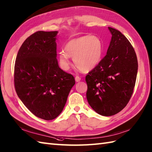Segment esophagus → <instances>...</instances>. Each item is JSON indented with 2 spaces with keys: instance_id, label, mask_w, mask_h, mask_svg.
I'll use <instances>...</instances> for the list:
<instances>
[{
  "instance_id": "34e87169",
  "label": "esophagus",
  "mask_w": 152,
  "mask_h": 152,
  "mask_svg": "<svg viewBox=\"0 0 152 152\" xmlns=\"http://www.w3.org/2000/svg\"><path fill=\"white\" fill-rule=\"evenodd\" d=\"M75 80H76V82H80V81L81 80L80 77V76H76L75 77Z\"/></svg>"
}]
</instances>
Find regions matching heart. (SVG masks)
<instances>
[{"mask_svg":"<svg viewBox=\"0 0 152 152\" xmlns=\"http://www.w3.org/2000/svg\"><path fill=\"white\" fill-rule=\"evenodd\" d=\"M65 50L58 53L59 61L63 69H69L70 58H73L77 69L82 72H88L100 62L103 44L98 37L88 35L69 41L65 46Z\"/></svg>","mask_w":152,"mask_h":152,"instance_id":"obj_1","label":"heart"}]
</instances>
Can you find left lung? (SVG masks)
<instances>
[{
	"label": "left lung",
	"mask_w": 152,
	"mask_h": 152,
	"mask_svg": "<svg viewBox=\"0 0 152 152\" xmlns=\"http://www.w3.org/2000/svg\"><path fill=\"white\" fill-rule=\"evenodd\" d=\"M112 35L107 54L86 77L87 99L97 113L112 116L128 104L135 87L138 61L132 44L121 31Z\"/></svg>",
	"instance_id": "8db88e82"
}]
</instances>
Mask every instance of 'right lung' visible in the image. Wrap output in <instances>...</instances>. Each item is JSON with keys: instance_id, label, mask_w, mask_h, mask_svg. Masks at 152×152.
Listing matches in <instances>:
<instances>
[{"instance_id": "1", "label": "right lung", "mask_w": 152, "mask_h": 152, "mask_svg": "<svg viewBox=\"0 0 152 152\" xmlns=\"http://www.w3.org/2000/svg\"><path fill=\"white\" fill-rule=\"evenodd\" d=\"M57 31H38L24 41L14 67V86L24 105L37 117L50 121L61 113L74 76L58 65Z\"/></svg>"}]
</instances>
